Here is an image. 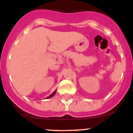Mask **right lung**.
Returning a JSON list of instances; mask_svg holds the SVG:
<instances>
[{
  "label": "right lung",
  "mask_w": 133,
  "mask_h": 133,
  "mask_svg": "<svg viewBox=\"0 0 133 133\" xmlns=\"http://www.w3.org/2000/svg\"><path fill=\"white\" fill-rule=\"evenodd\" d=\"M55 92H56V90H55V92H53V93H52V94H51V95H50V96H49V97H48V98H50V97H52V96H54V95H55Z\"/></svg>",
  "instance_id": "1"
}]
</instances>
